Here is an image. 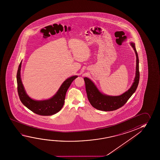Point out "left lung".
<instances>
[{
	"label": "left lung",
	"mask_w": 160,
	"mask_h": 160,
	"mask_svg": "<svg viewBox=\"0 0 160 160\" xmlns=\"http://www.w3.org/2000/svg\"><path fill=\"white\" fill-rule=\"evenodd\" d=\"M131 45L133 48L136 55V71L134 82L130 89L123 94L119 96H109L103 94L99 92L94 84L88 78H84L87 96L91 105L98 110L102 111H113L123 107L131 96L136 90L139 80V59L135 44L131 42Z\"/></svg>",
	"instance_id": "1"
}]
</instances>
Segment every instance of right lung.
Listing matches in <instances>:
<instances>
[{
  "instance_id": "1",
  "label": "right lung",
  "mask_w": 160,
  "mask_h": 160,
  "mask_svg": "<svg viewBox=\"0 0 160 160\" xmlns=\"http://www.w3.org/2000/svg\"><path fill=\"white\" fill-rule=\"evenodd\" d=\"M22 61L19 65L17 73V90L19 99L24 105L33 113L40 115H51L58 112L63 107L66 93L72 82L78 76H71L63 82L56 94L49 99L45 100H34L32 99L24 90L21 78Z\"/></svg>"
}]
</instances>
